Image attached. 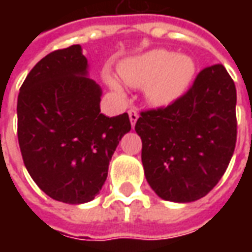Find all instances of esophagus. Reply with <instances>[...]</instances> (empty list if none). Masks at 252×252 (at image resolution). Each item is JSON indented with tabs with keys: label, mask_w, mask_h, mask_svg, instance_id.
<instances>
[{
	"label": "esophagus",
	"mask_w": 252,
	"mask_h": 252,
	"mask_svg": "<svg viewBox=\"0 0 252 252\" xmlns=\"http://www.w3.org/2000/svg\"><path fill=\"white\" fill-rule=\"evenodd\" d=\"M128 115H129V120H131L132 126H135V124H136V120L139 119L137 110L136 109H129V110H128Z\"/></svg>",
	"instance_id": "obj_1"
}]
</instances>
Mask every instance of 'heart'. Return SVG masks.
Returning a JSON list of instances; mask_svg holds the SVG:
<instances>
[{
	"label": "heart",
	"mask_w": 252,
	"mask_h": 252,
	"mask_svg": "<svg viewBox=\"0 0 252 252\" xmlns=\"http://www.w3.org/2000/svg\"><path fill=\"white\" fill-rule=\"evenodd\" d=\"M194 61L188 55H175L167 50H153L131 58L119 66L121 79L133 88L146 86L150 104L163 106L180 97L193 79ZM113 88L119 89L112 82Z\"/></svg>",
	"instance_id": "heart-1"
}]
</instances>
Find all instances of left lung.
Here are the masks:
<instances>
[{
    "label": "left lung",
    "mask_w": 252,
    "mask_h": 252,
    "mask_svg": "<svg viewBox=\"0 0 252 252\" xmlns=\"http://www.w3.org/2000/svg\"><path fill=\"white\" fill-rule=\"evenodd\" d=\"M135 131L154 191L174 202L200 200L221 180L235 151L233 79L220 63L205 67L167 106L142 110Z\"/></svg>",
    "instance_id": "left-lung-1"
}]
</instances>
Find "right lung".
<instances>
[{"mask_svg":"<svg viewBox=\"0 0 252 252\" xmlns=\"http://www.w3.org/2000/svg\"><path fill=\"white\" fill-rule=\"evenodd\" d=\"M79 44L36 63L17 99V137L28 173L47 195L83 204L98 194L117 144L131 131L128 113H101V89L85 77Z\"/></svg>","mask_w":252,"mask_h":252,"instance_id":"obj_1","label":"right lung"}]
</instances>
